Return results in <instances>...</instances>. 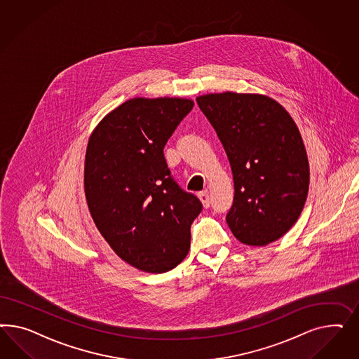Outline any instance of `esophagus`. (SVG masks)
I'll use <instances>...</instances> for the list:
<instances>
[{"instance_id": "obj_1", "label": "esophagus", "mask_w": 359, "mask_h": 359, "mask_svg": "<svg viewBox=\"0 0 359 359\" xmlns=\"http://www.w3.org/2000/svg\"><path fill=\"white\" fill-rule=\"evenodd\" d=\"M198 198L201 200V203H203L204 208L210 207V198H209V195H208V191H203V192H200V194H198Z\"/></svg>"}]
</instances>
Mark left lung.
<instances>
[{
    "mask_svg": "<svg viewBox=\"0 0 359 359\" xmlns=\"http://www.w3.org/2000/svg\"><path fill=\"white\" fill-rule=\"evenodd\" d=\"M222 143L234 198L226 222L249 246H266L292 228L309 188L303 138L290 113L257 93H209L196 98Z\"/></svg>",
    "mask_w": 359,
    "mask_h": 359,
    "instance_id": "8db88e82",
    "label": "left lung"
}]
</instances>
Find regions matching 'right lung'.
<instances>
[{"label": "right lung", "instance_id": "obj_1", "mask_svg": "<svg viewBox=\"0 0 359 359\" xmlns=\"http://www.w3.org/2000/svg\"><path fill=\"white\" fill-rule=\"evenodd\" d=\"M194 108L188 98H130L88 141L84 189L98 231L122 261L161 273L184 259L203 205L171 176L163 149Z\"/></svg>", "mask_w": 359, "mask_h": 359}]
</instances>
